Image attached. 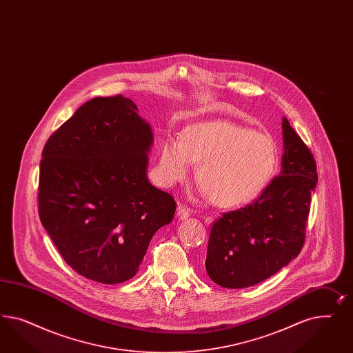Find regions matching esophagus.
Wrapping results in <instances>:
<instances>
[{
    "label": "esophagus",
    "instance_id": "esophagus-1",
    "mask_svg": "<svg viewBox=\"0 0 353 353\" xmlns=\"http://www.w3.org/2000/svg\"><path fill=\"white\" fill-rule=\"evenodd\" d=\"M190 214H192V212H190L186 207L179 204V207H177V217H179L180 220H186L188 217H190Z\"/></svg>",
    "mask_w": 353,
    "mask_h": 353
}]
</instances>
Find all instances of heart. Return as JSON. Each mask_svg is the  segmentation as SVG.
Returning a JSON list of instances; mask_svg holds the SVG:
<instances>
[{
  "label": "heart",
  "instance_id": "b5f03b06",
  "mask_svg": "<svg viewBox=\"0 0 353 353\" xmlns=\"http://www.w3.org/2000/svg\"><path fill=\"white\" fill-rule=\"evenodd\" d=\"M194 163L201 192L225 208L251 203L272 180L278 164L272 137L228 120L195 123L183 129L181 139L164 141L159 174L165 186L186 181Z\"/></svg>",
  "mask_w": 353,
  "mask_h": 353
}]
</instances>
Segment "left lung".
<instances>
[{
	"instance_id": "left-lung-1",
	"label": "left lung",
	"mask_w": 353,
	"mask_h": 353,
	"mask_svg": "<svg viewBox=\"0 0 353 353\" xmlns=\"http://www.w3.org/2000/svg\"><path fill=\"white\" fill-rule=\"evenodd\" d=\"M282 137L279 176L254 203L212 225L205 270L226 289L263 282L298 256L304 245L310 194L319 181L316 161L285 117Z\"/></svg>"
}]
</instances>
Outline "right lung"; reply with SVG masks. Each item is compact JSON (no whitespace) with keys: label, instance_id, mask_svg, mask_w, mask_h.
<instances>
[{"label":"right lung","instance_id":"1","mask_svg":"<svg viewBox=\"0 0 353 353\" xmlns=\"http://www.w3.org/2000/svg\"><path fill=\"white\" fill-rule=\"evenodd\" d=\"M123 96L97 97L50 139L40 163L39 214L64 261L115 285L134 277L176 202L148 179L154 134Z\"/></svg>","mask_w":353,"mask_h":353}]
</instances>
